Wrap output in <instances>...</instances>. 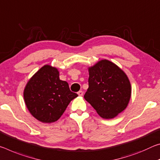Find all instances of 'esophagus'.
Here are the masks:
<instances>
[{
  "label": "esophagus",
  "mask_w": 160,
  "mask_h": 160,
  "mask_svg": "<svg viewBox=\"0 0 160 160\" xmlns=\"http://www.w3.org/2000/svg\"><path fill=\"white\" fill-rule=\"evenodd\" d=\"M77 93H78V96H83V91H79Z\"/></svg>",
  "instance_id": "obj_1"
}]
</instances>
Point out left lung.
<instances>
[{
  "instance_id": "obj_1",
  "label": "left lung",
  "mask_w": 160,
  "mask_h": 160,
  "mask_svg": "<svg viewBox=\"0 0 160 160\" xmlns=\"http://www.w3.org/2000/svg\"><path fill=\"white\" fill-rule=\"evenodd\" d=\"M88 88L84 98L103 118H113L129 103L131 86L127 75L106 59L88 68Z\"/></svg>"
}]
</instances>
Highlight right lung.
I'll use <instances>...</instances> for the list:
<instances>
[{
  "label": "right lung",
  "instance_id": "1",
  "mask_svg": "<svg viewBox=\"0 0 160 160\" xmlns=\"http://www.w3.org/2000/svg\"><path fill=\"white\" fill-rule=\"evenodd\" d=\"M57 69L44 65L29 80L24 90L26 106L32 116L42 122L57 121L77 93L59 79Z\"/></svg>",
  "mask_w": 160,
  "mask_h": 160
}]
</instances>
